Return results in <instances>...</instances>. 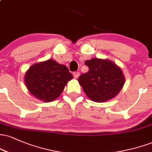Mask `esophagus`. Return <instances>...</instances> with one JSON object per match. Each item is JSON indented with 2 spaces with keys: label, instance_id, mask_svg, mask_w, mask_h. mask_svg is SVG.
Returning <instances> with one entry per match:
<instances>
[{
  "label": "esophagus",
  "instance_id": "obj_1",
  "mask_svg": "<svg viewBox=\"0 0 152 152\" xmlns=\"http://www.w3.org/2000/svg\"><path fill=\"white\" fill-rule=\"evenodd\" d=\"M73 75H74L75 78H78L80 74H79V72H78V71H75V72H74V74H73Z\"/></svg>",
  "mask_w": 152,
  "mask_h": 152
}]
</instances>
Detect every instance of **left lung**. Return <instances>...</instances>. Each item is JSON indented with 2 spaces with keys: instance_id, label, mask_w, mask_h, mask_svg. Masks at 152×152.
Returning a JSON list of instances; mask_svg holds the SVG:
<instances>
[{
  "instance_id": "obj_1",
  "label": "left lung",
  "mask_w": 152,
  "mask_h": 152,
  "mask_svg": "<svg viewBox=\"0 0 152 152\" xmlns=\"http://www.w3.org/2000/svg\"><path fill=\"white\" fill-rule=\"evenodd\" d=\"M88 71L81 74L78 81L91 100L104 102L114 98L124 84L122 71L108 60L92 58L85 61Z\"/></svg>"
}]
</instances>
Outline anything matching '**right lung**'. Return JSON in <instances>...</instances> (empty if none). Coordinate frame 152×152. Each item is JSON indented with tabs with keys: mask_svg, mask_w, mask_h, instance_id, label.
<instances>
[{
	"mask_svg": "<svg viewBox=\"0 0 152 152\" xmlns=\"http://www.w3.org/2000/svg\"><path fill=\"white\" fill-rule=\"evenodd\" d=\"M72 78L73 75L66 66L49 59L31 66L26 74L25 83L31 94L50 102L60 96Z\"/></svg>",
	"mask_w": 152,
	"mask_h": 152,
	"instance_id": "right-lung-1",
	"label": "right lung"
}]
</instances>
